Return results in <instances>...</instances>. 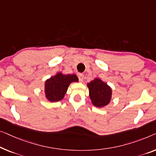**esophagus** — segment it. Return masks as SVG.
Listing matches in <instances>:
<instances>
[{"label":"esophagus","instance_id":"34e87169","mask_svg":"<svg viewBox=\"0 0 156 156\" xmlns=\"http://www.w3.org/2000/svg\"><path fill=\"white\" fill-rule=\"evenodd\" d=\"M83 78H84V75L82 73H80L78 74V78H79V80L80 81V82H83Z\"/></svg>","mask_w":156,"mask_h":156}]
</instances>
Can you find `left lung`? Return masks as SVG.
I'll return each instance as SVG.
<instances>
[{
    "instance_id": "8db88e82",
    "label": "left lung",
    "mask_w": 156,
    "mask_h": 156,
    "mask_svg": "<svg viewBox=\"0 0 156 156\" xmlns=\"http://www.w3.org/2000/svg\"><path fill=\"white\" fill-rule=\"evenodd\" d=\"M87 85L89 88L90 98L93 105L101 108L110 103L112 90L106 83L99 78H94Z\"/></svg>"
}]
</instances>
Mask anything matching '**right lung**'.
<instances>
[{"label": "right lung", "mask_w": 156, "mask_h": 156, "mask_svg": "<svg viewBox=\"0 0 156 156\" xmlns=\"http://www.w3.org/2000/svg\"><path fill=\"white\" fill-rule=\"evenodd\" d=\"M73 82H78L75 74L64 75L61 72L45 81V94L48 101H59L64 97L69 85Z\"/></svg>", "instance_id": "1"}]
</instances>
